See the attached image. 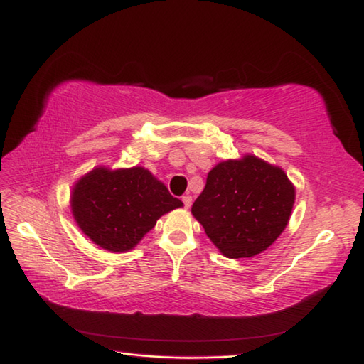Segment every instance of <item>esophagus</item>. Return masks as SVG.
<instances>
[{
	"label": "esophagus",
	"instance_id": "obj_1",
	"mask_svg": "<svg viewBox=\"0 0 364 364\" xmlns=\"http://www.w3.org/2000/svg\"><path fill=\"white\" fill-rule=\"evenodd\" d=\"M183 205H184V207H186V208H189L191 207V205H193V197H191V196H183Z\"/></svg>",
	"mask_w": 364,
	"mask_h": 364
}]
</instances>
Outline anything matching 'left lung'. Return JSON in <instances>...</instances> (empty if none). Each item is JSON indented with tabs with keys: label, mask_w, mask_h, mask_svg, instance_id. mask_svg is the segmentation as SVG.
<instances>
[{
	"label": "left lung",
	"mask_w": 364,
	"mask_h": 364,
	"mask_svg": "<svg viewBox=\"0 0 364 364\" xmlns=\"http://www.w3.org/2000/svg\"><path fill=\"white\" fill-rule=\"evenodd\" d=\"M293 203L294 188L285 171L245 156L210 170L193 215L223 255L239 259L272 245L287 228Z\"/></svg>",
	"instance_id": "1"
}]
</instances>
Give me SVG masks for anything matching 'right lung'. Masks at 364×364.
Returning a JSON list of instances; mask_svg holds the SVG:
<instances>
[{
    "instance_id": "right-lung-1",
    "label": "right lung",
    "mask_w": 364,
    "mask_h": 364,
    "mask_svg": "<svg viewBox=\"0 0 364 364\" xmlns=\"http://www.w3.org/2000/svg\"><path fill=\"white\" fill-rule=\"evenodd\" d=\"M181 205L143 167L92 170L76 183L71 197L82 232L114 253L134 248L164 213Z\"/></svg>"
}]
</instances>
